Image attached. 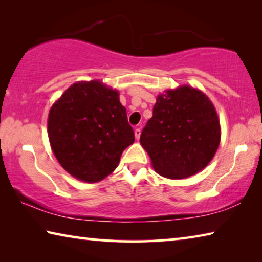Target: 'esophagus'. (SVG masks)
Segmentation results:
<instances>
[{"instance_id":"esophagus-1","label":"esophagus","mask_w":262,"mask_h":262,"mask_svg":"<svg viewBox=\"0 0 262 262\" xmlns=\"http://www.w3.org/2000/svg\"><path fill=\"white\" fill-rule=\"evenodd\" d=\"M140 135H141V130L139 127H137L136 130H135V137H136V139L137 140H139V138H140Z\"/></svg>"}]
</instances>
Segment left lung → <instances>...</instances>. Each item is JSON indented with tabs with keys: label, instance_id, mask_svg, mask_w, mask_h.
<instances>
[{
	"label": "left lung",
	"instance_id": "8db88e82",
	"mask_svg": "<svg viewBox=\"0 0 262 262\" xmlns=\"http://www.w3.org/2000/svg\"><path fill=\"white\" fill-rule=\"evenodd\" d=\"M221 128L208 96L190 86L160 94L140 136L159 175L181 180L207 166L216 153Z\"/></svg>",
	"mask_w": 262,
	"mask_h": 262
}]
</instances>
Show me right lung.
Masks as SVG:
<instances>
[{
    "mask_svg": "<svg viewBox=\"0 0 262 262\" xmlns=\"http://www.w3.org/2000/svg\"><path fill=\"white\" fill-rule=\"evenodd\" d=\"M48 137L59 164L87 183L112 173L135 141L118 92L99 80L76 82L64 92L49 112Z\"/></svg>",
    "mask_w": 262,
    "mask_h": 262,
    "instance_id": "1",
    "label": "right lung"
}]
</instances>
